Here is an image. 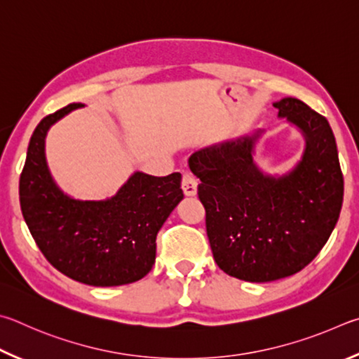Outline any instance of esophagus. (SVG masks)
<instances>
[{"instance_id":"obj_1","label":"esophagus","mask_w":359,"mask_h":359,"mask_svg":"<svg viewBox=\"0 0 359 359\" xmlns=\"http://www.w3.org/2000/svg\"><path fill=\"white\" fill-rule=\"evenodd\" d=\"M197 178L194 176L191 172H184L183 173V181H181V187H183V191L186 196H196L197 194Z\"/></svg>"}]
</instances>
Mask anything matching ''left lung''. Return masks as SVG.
<instances>
[{
    "label": "left lung",
    "instance_id": "1",
    "mask_svg": "<svg viewBox=\"0 0 359 359\" xmlns=\"http://www.w3.org/2000/svg\"><path fill=\"white\" fill-rule=\"evenodd\" d=\"M306 137L298 167L282 178L255 167V137L194 153L206 235L217 266L248 282H271L316 259L334 230L344 202V175L328 119L299 99L274 104Z\"/></svg>",
    "mask_w": 359,
    "mask_h": 359
}]
</instances>
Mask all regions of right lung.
<instances>
[{
  "mask_svg": "<svg viewBox=\"0 0 359 359\" xmlns=\"http://www.w3.org/2000/svg\"><path fill=\"white\" fill-rule=\"evenodd\" d=\"M83 104H69L42 119L28 144L20 175V208L31 236L52 266L93 287L135 282L154 265L156 235L183 200L181 173L137 172L115 197L80 202L65 196L47 168L50 126Z\"/></svg>",
  "mask_w": 359,
  "mask_h": 359,
  "instance_id": "obj_1",
  "label": "right lung"
}]
</instances>
